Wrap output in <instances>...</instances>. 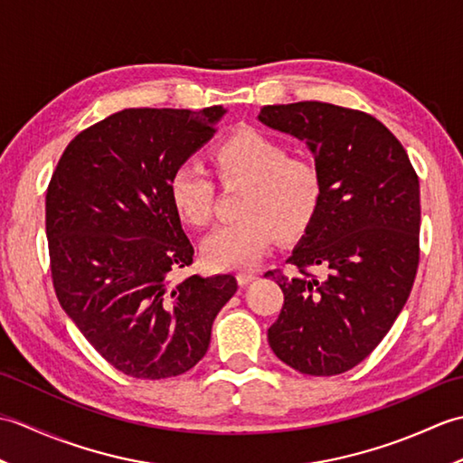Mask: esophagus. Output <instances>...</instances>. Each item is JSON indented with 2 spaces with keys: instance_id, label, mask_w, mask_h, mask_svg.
Returning <instances> with one entry per match:
<instances>
[{
  "instance_id": "esophagus-1",
  "label": "esophagus",
  "mask_w": 463,
  "mask_h": 463,
  "mask_svg": "<svg viewBox=\"0 0 463 463\" xmlns=\"http://www.w3.org/2000/svg\"><path fill=\"white\" fill-rule=\"evenodd\" d=\"M257 277H259V274L254 272V270H241V272L237 274V280H239L241 287H247V284L252 282Z\"/></svg>"
}]
</instances>
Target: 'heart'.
<instances>
[{
    "label": "heart",
    "instance_id": "1",
    "mask_svg": "<svg viewBox=\"0 0 463 463\" xmlns=\"http://www.w3.org/2000/svg\"><path fill=\"white\" fill-rule=\"evenodd\" d=\"M221 183H249L239 203L242 219L214 229L203 242V259L213 269L257 264L277 237H302L317 219L324 199L320 169L308 159L290 156L280 141L259 129H239L211 149ZM166 193L173 209L191 226L209 224L214 213V181L203 165H176Z\"/></svg>",
    "mask_w": 463,
    "mask_h": 463
}]
</instances>
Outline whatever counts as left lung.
<instances>
[{"label": "left lung", "mask_w": 463, "mask_h": 463, "mask_svg": "<svg viewBox=\"0 0 463 463\" xmlns=\"http://www.w3.org/2000/svg\"><path fill=\"white\" fill-rule=\"evenodd\" d=\"M259 119L307 141L324 199L280 269L284 304L269 328L277 356L308 376L348 372L386 336L410 297L420 262V181L408 153L376 117L300 101L264 105ZM320 266L324 278L309 269Z\"/></svg>", "instance_id": "obj_1"}]
</instances>
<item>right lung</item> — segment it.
Instances as JSON below:
<instances>
[{
	"instance_id": "add662e5",
	"label": "right lung",
	"mask_w": 463,
	"mask_h": 463,
	"mask_svg": "<svg viewBox=\"0 0 463 463\" xmlns=\"http://www.w3.org/2000/svg\"><path fill=\"white\" fill-rule=\"evenodd\" d=\"M222 115V105L123 109L77 135L49 181L45 231L57 300L127 376L189 372L239 288L231 274L173 280L194 250L166 181L211 139Z\"/></svg>"
}]
</instances>
